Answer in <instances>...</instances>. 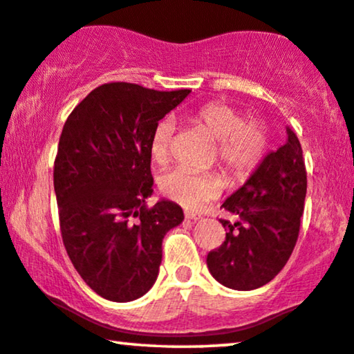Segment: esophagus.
<instances>
[{
  "label": "esophagus",
  "mask_w": 354,
  "mask_h": 354,
  "mask_svg": "<svg viewBox=\"0 0 354 354\" xmlns=\"http://www.w3.org/2000/svg\"><path fill=\"white\" fill-rule=\"evenodd\" d=\"M185 216H187V220H192V221H199L204 218L203 214H199V212H187Z\"/></svg>",
  "instance_id": "34e87169"
}]
</instances>
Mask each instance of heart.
Instances as JSON below:
<instances>
[{
  "mask_svg": "<svg viewBox=\"0 0 354 354\" xmlns=\"http://www.w3.org/2000/svg\"><path fill=\"white\" fill-rule=\"evenodd\" d=\"M188 122L205 129L216 140L215 160L236 182L245 180L263 161L268 150V128L259 118H243L239 109L225 102H209L188 115ZM174 124L165 120L156 124L150 138V158L166 165L171 155ZM220 174H196L174 169L161 178V189L167 198L187 209H199L215 199L223 189Z\"/></svg>",
  "mask_w": 354,
  "mask_h": 354,
  "instance_id": "heart-1",
  "label": "heart"
}]
</instances>
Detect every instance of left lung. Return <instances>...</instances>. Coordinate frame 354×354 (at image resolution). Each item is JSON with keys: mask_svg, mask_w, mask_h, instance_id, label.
<instances>
[{"mask_svg": "<svg viewBox=\"0 0 354 354\" xmlns=\"http://www.w3.org/2000/svg\"><path fill=\"white\" fill-rule=\"evenodd\" d=\"M307 171L296 133L286 128V142L272 151L243 187L221 209L236 221L221 218L226 239L207 254V268L221 285L257 290L285 268L299 237Z\"/></svg>", "mask_w": 354, "mask_h": 354, "instance_id": "1", "label": "left lung"}]
</instances>
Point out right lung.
<instances>
[{"label":"right lung","mask_w":354,"mask_h":354,"mask_svg":"<svg viewBox=\"0 0 354 354\" xmlns=\"http://www.w3.org/2000/svg\"><path fill=\"white\" fill-rule=\"evenodd\" d=\"M189 90L158 91L109 82L69 113L53 165L59 231L71 263L96 295L129 302L153 286L162 239L183 210L149 207L153 193L150 138Z\"/></svg>","instance_id":"right-lung-1"}]
</instances>
